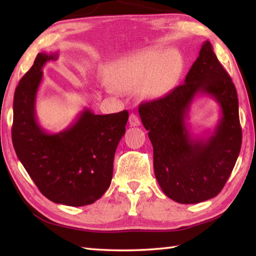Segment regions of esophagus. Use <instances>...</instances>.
Segmentation results:
<instances>
[{"label":"esophagus","instance_id":"34e87169","mask_svg":"<svg viewBox=\"0 0 256 256\" xmlns=\"http://www.w3.org/2000/svg\"><path fill=\"white\" fill-rule=\"evenodd\" d=\"M128 122L131 126H138V125H140V118H138V116L136 114V112H131L130 114V118H128Z\"/></svg>","mask_w":256,"mask_h":256}]
</instances>
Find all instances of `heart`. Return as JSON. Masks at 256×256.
<instances>
[{"label":"heart","instance_id":"obj_1","mask_svg":"<svg viewBox=\"0 0 256 256\" xmlns=\"http://www.w3.org/2000/svg\"><path fill=\"white\" fill-rule=\"evenodd\" d=\"M176 53L151 50L118 63L110 76V92H128L141 86L146 97L156 98L166 92L176 71Z\"/></svg>","mask_w":256,"mask_h":256}]
</instances>
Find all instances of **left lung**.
Masks as SVG:
<instances>
[{
  "label": "left lung",
  "instance_id": "left-lung-1",
  "mask_svg": "<svg viewBox=\"0 0 256 256\" xmlns=\"http://www.w3.org/2000/svg\"><path fill=\"white\" fill-rule=\"evenodd\" d=\"M218 102L222 116L209 137L194 138L186 120L196 96ZM138 114L154 146V170L166 196L193 204L218 196L235 166L242 146L238 98L232 78L216 58L209 40L184 84L166 96L142 102Z\"/></svg>",
  "mask_w": 256,
  "mask_h": 256
}]
</instances>
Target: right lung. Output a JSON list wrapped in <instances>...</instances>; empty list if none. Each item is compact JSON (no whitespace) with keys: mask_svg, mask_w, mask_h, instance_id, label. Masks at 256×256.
Segmentation results:
<instances>
[{"mask_svg":"<svg viewBox=\"0 0 256 256\" xmlns=\"http://www.w3.org/2000/svg\"><path fill=\"white\" fill-rule=\"evenodd\" d=\"M58 53H38L14 92L12 142L38 190L58 204L82 206L102 196L112 178L116 148L128 112L96 115L84 108L68 128L48 133L36 118L42 68Z\"/></svg>","mask_w":256,"mask_h":256,"instance_id":"1","label":"right lung"}]
</instances>
